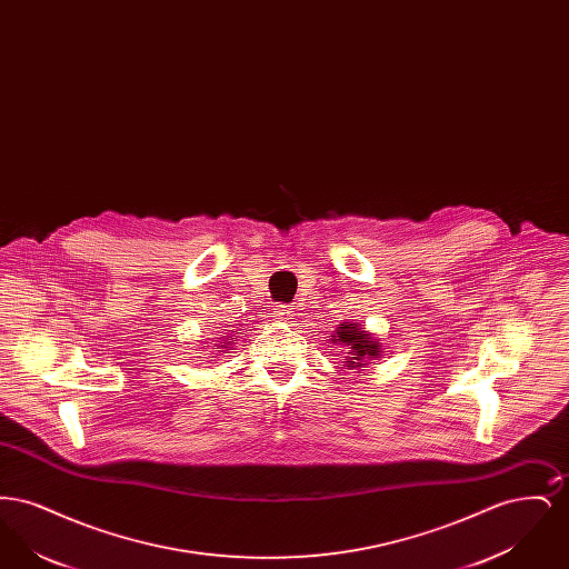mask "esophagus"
<instances>
[{
  "mask_svg": "<svg viewBox=\"0 0 569 569\" xmlns=\"http://www.w3.org/2000/svg\"><path fill=\"white\" fill-rule=\"evenodd\" d=\"M277 316H279V320H290V318H292V309H288V307H281V309L277 311Z\"/></svg>",
  "mask_w": 569,
  "mask_h": 569,
  "instance_id": "esophagus-1",
  "label": "esophagus"
}]
</instances>
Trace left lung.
Listing matches in <instances>:
<instances>
[{"instance_id":"8db88e82","label":"left lung","mask_w":569,"mask_h":569,"mask_svg":"<svg viewBox=\"0 0 569 569\" xmlns=\"http://www.w3.org/2000/svg\"><path fill=\"white\" fill-rule=\"evenodd\" d=\"M335 343L346 348V367L350 369H360L369 360H378L381 356V343L373 339L362 326L356 322H343L337 326V335H332Z\"/></svg>"}]
</instances>
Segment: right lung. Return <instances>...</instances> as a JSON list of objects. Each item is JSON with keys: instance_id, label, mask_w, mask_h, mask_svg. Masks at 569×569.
Masks as SVG:
<instances>
[{"instance_id": "right-lung-1", "label": "right lung", "mask_w": 569, "mask_h": 569, "mask_svg": "<svg viewBox=\"0 0 569 569\" xmlns=\"http://www.w3.org/2000/svg\"><path fill=\"white\" fill-rule=\"evenodd\" d=\"M223 341H228V335L223 337ZM228 346H230V341H228ZM219 348H226V346H219Z\"/></svg>"}]
</instances>
